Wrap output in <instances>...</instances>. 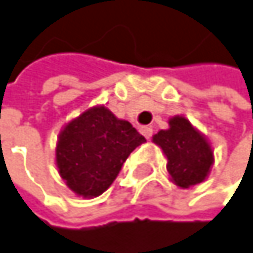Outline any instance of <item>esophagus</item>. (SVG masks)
<instances>
[{
    "mask_svg": "<svg viewBox=\"0 0 253 253\" xmlns=\"http://www.w3.org/2000/svg\"><path fill=\"white\" fill-rule=\"evenodd\" d=\"M140 133L146 137V139H151V136H152V128L151 127H140Z\"/></svg>",
    "mask_w": 253,
    "mask_h": 253,
    "instance_id": "34e87169",
    "label": "esophagus"
}]
</instances>
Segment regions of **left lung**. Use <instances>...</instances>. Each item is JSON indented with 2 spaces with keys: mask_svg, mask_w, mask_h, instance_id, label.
Segmentation results:
<instances>
[{
  "mask_svg": "<svg viewBox=\"0 0 253 253\" xmlns=\"http://www.w3.org/2000/svg\"><path fill=\"white\" fill-rule=\"evenodd\" d=\"M167 158L169 178L180 189H189L202 183L212 169L214 149L204 133L186 117L174 116L169 128L152 136Z\"/></svg>",
  "mask_w": 253,
  "mask_h": 253,
  "instance_id": "left-lung-1",
  "label": "left lung"
}]
</instances>
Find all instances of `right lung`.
<instances>
[{
    "mask_svg": "<svg viewBox=\"0 0 253 253\" xmlns=\"http://www.w3.org/2000/svg\"><path fill=\"white\" fill-rule=\"evenodd\" d=\"M146 139L105 105L84 110L61 128L55 164L66 186L84 199L102 195L116 180L130 152Z\"/></svg>",
    "mask_w": 253,
    "mask_h": 253,
    "instance_id": "1",
    "label": "right lung"
}]
</instances>
